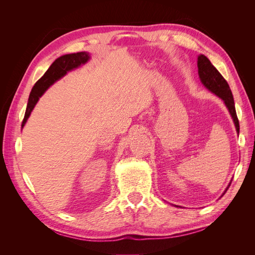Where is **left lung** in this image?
I'll return each mask as SVG.
<instances>
[{
    "label": "left lung",
    "mask_w": 255,
    "mask_h": 255,
    "mask_svg": "<svg viewBox=\"0 0 255 255\" xmlns=\"http://www.w3.org/2000/svg\"><path fill=\"white\" fill-rule=\"evenodd\" d=\"M198 73H199L200 81H201V83L204 85V86L208 90L212 91L213 94H215L216 96H218L220 99L223 100V102H225L226 106L228 107L231 116H232L236 130L239 134V122L236 115L234 99L228 82L220 74V72L217 70V69L212 65L210 59H208L206 56L202 55V54L198 56ZM230 185L231 183L229 184V186L227 187L225 192H223L222 196L226 194L228 188L230 187Z\"/></svg>",
    "instance_id": "8db88e82"
}]
</instances>
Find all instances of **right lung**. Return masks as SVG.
<instances>
[{
  "label": "right lung",
  "mask_w": 255,
  "mask_h": 255,
  "mask_svg": "<svg viewBox=\"0 0 255 255\" xmlns=\"http://www.w3.org/2000/svg\"><path fill=\"white\" fill-rule=\"evenodd\" d=\"M89 58V54L87 52H79L73 54H66V55H63L55 59V61L50 66L47 72L41 76V79L36 82L32 91H30L24 119L22 121V128L24 127L30 113L34 110L38 100L44 94V91L51 85L63 78L64 75H66L68 71H71L73 69L80 67L81 65L87 63Z\"/></svg>",
  "instance_id": "1"
}]
</instances>
